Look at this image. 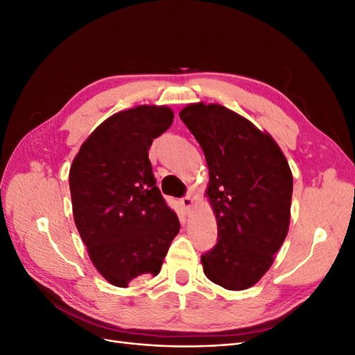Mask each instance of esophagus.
Here are the masks:
<instances>
[{
	"label": "esophagus",
	"instance_id": "1",
	"mask_svg": "<svg viewBox=\"0 0 355 355\" xmlns=\"http://www.w3.org/2000/svg\"><path fill=\"white\" fill-rule=\"evenodd\" d=\"M180 204H182V207L189 211L192 209V206H194V200H192V197L189 194V196H187L184 198H180Z\"/></svg>",
	"mask_w": 355,
	"mask_h": 355
}]
</instances>
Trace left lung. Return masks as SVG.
<instances>
[{"label": "left lung", "mask_w": 355, "mask_h": 355, "mask_svg": "<svg viewBox=\"0 0 355 355\" xmlns=\"http://www.w3.org/2000/svg\"><path fill=\"white\" fill-rule=\"evenodd\" d=\"M179 116L206 157L218 222V243L201 256L204 274L223 288H249L287 235L292 171L271 135L222 105L191 103Z\"/></svg>", "instance_id": "8db88e82"}]
</instances>
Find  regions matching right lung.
Returning <instances> with one entry per match:
<instances>
[{
    "mask_svg": "<svg viewBox=\"0 0 355 355\" xmlns=\"http://www.w3.org/2000/svg\"><path fill=\"white\" fill-rule=\"evenodd\" d=\"M173 118L168 106L155 105L116 112L94 128L72 161L75 225L96 270L116 287L157 275L179 232L148 157Z\"/></svg>",
    "mask_w": 355,
    "mask_h": 355,
    "instance_id": "right-lung-1",
    "label": "right lung"
}]
</instances>
